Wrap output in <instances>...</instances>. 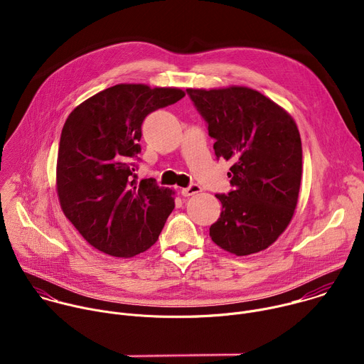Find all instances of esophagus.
<instances>
[{
	"label": "esophagus",
	"mask_w": 364,
	"mask_h": 364,
	"mask_svg": "<svg viewBox=\"0 0 364 364\" xmlns=\"http://www.w3.org/2000/svg\"><path fill=\"white\" fill-rule=\"evenodd\" d=\"M200 191H201V187H200L198 184H190L188 187H186V188L181 190V194L186 196V197H188V196H194V194H197V193H200Z\"/></svg>",
	"instance_id": "1"
}]
</instances>
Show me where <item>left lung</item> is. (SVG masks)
I'll use <instances>...</instances> for the list:
<instances>
[{
    "label": "left lung",
    "instance_id": "left-lung-1",
    "mask_svg": "<svg viewBox=\"0 0 364 364\" xmlns=\"http://www.w3.org/2000/svg\"><path fill=\"white\" fill-rule=\"evenodd\" d=\"M215 138L218 159L232 161L229 194H216L222 213L212 240L236 256L261 252L288 228L296 209L301 136L278 103L246 86L187 89Z\"/></svg>",
    "mask_w": 364,
    "mask_h": 364
}]
</instances>
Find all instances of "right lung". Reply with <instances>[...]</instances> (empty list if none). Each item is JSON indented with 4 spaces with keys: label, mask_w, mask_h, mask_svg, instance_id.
<instances>
[{
    "label": "right lung",
    "mask_w": 364,
    "mask_h": 364,
    "mask_svg": "<svg viewBox=\"0 0 364 364\" xmlns=\"http://www.w3.org/2000/svg\"><path fill=\"white\" fill-rule=\"evenodd\" d=\"M178 87L119 83L76 107L59 144L56 190L65 216L95 249L135 256L157 242L174 191L135 176L145 117L184 96Z\"/></svg>",
    "instance_id": "1"
}]
</instances>
